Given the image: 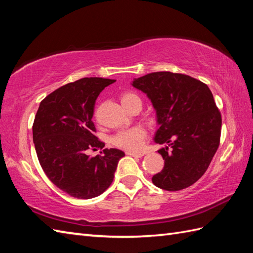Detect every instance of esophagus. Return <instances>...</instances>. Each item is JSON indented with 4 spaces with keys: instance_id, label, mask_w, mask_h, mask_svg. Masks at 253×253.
Wrapping results in <instances>:
<instances>
[{
    "instance_id": "1",
    "label": "esophagus",
    "mask_w": 253,
    "mask_h": 253,
    "mask_svg": "<svg viewBox=\"0 0 253 253\" xmlns=\"http://www.w3.org/2000/svg\"><path fill=\"white\" fill-rule=\"evenodd\" d=\"M127 155H130V157H136V158H142L143 153L141 152H132V151H126Z\"/></svg>"
}]
</instances>
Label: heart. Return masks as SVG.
I'll use <instances>...</instances> for the list:
<instances>
[{"instance_id": "1", "label": "heart", "mask_w": 253, "mask_h": 253, "mask_svg": "<svg viewBox=\"0 0 253 253\" xmlns=\"http://www.w3.org/2000/svg\"><path fill=\"white\" fill-rule=\"evenodd\" d=\"M121 101L124 106L131 103L133 101H140V99L135 93L127 92L122 95ZM144 138H146V130L142 127L137 126L129 128V129H123L117 131L112 137L111 140L112 143L118 148L130 150V151H137V150L141 148Z\"/></svg>"}]
</instances>
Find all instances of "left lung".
I'll return each instance as SVG.
<instances>
[{
	"instance_id": "1",
	"label": "left lung",
	"mask_w": 253,
	"mask_h": 253,
	"mask_svg": "<svg viewBox=\"0 0 253 253\" xmlns=\"http://www.w3.org/2000/svg\"><path fill=\"white\" fill-rule=\"evenodd\" d=\"M132 87L146 93L157 113L154 141L164 160L153 184L168 191L185 189L206 173L221 138L222 117L211 90L188 75L157 72L135 78Z\"/></svg>"
}]
</instances>
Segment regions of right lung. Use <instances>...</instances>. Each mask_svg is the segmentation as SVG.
I'll list each match as a JSON object with an SVG mask.
<instances>
[{
	"label": "right lung",
	"instance_id": "1",
	"mask_svg": "<svg viewBox=\"0 0 253 253\" xmlns=\"http://www.w3.org/2000/svg\"><path fill=\"white\" fill-rule=\"evenodd\" d=\"M114 79L83 78L67 84L41 101L32 126L36 152L49 179L77 199H91L112 184L125 153L104 149L91 158L88 149L104 148L94 136L95 100Z\"/></svg>",
	"mask_w": 253,
	"mask_h": 253
}]
</instances>
